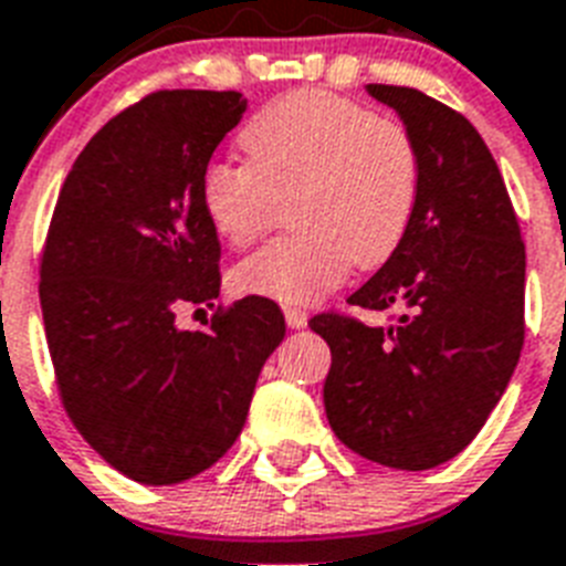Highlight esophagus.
I'll list each match as a JSON object with an SVG mask.
<instances>
[{
  "mask_svg": "<svg viewBox=\"0 0 566 566\" xmlns=\"http://www.w3.org/2000/svg\"><path fill=\"white\" fill-rule=\"evenodd\" d=\"M284 319H287V325H291V328H305L307 325V314L305 311H302V307H284Z\"/></svg>",
  "mask_w": 566,
  "mask_h": 566,
  "instance_id": "1",
  "label": "esophagus"
}]
</instances>
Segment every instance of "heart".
I'll use <instances>...</instances> for the list:
<instances>
[{"instance_id":"b5f03b06","label":"heart","mask_w":566,"mask_h":566,"mask_svg":"<svg viewBox=\"0 0 566 566\" xmlns=\"http://www.w3.org/2000/svg\"><path fill=\"white\" fill-rule=\"evenodd\" d=\"M243 165L211 163L200 209L211 232L243 250L282 218L291 232L243 259V296L307 305L357 270H378L401 250L416 218L421 163L401 122L325 90L270 101L243 124Z\"/></svg>"}]
</instances>
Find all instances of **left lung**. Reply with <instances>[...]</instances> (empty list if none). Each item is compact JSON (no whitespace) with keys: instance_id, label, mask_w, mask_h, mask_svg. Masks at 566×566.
I'll list each match as a JSON object with an SVG mask.
<instances>
[{"instance_id":"left-lung-1","label":"left lung","mask_w":566,"mask_h":566,"mask_svg":"<svg viewBox=\"0 0 566 566\" xmlns=\"http://www.w3.org/2000/svg\"><path fill=\"white\" fill-rule=\"evenodd\" d=\"M410 130L421 163L412 227L348 305L389 325L316 314L328 343L325 412L346 448L427 471L474 442L523 348L526 247L506 182L476 127L410 86L369 84Z\"/></svg>"}]
</instances>
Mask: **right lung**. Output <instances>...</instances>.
Returning a JSON list of instances; mask_svg holds the SVG:
<instances>
[{"label":"right lung","mask_w":566,"mask_h":566,"mask_svg":"<svg viewBox=\"0 0 566 566\" xmlns=\"http://www.w3.org/2000/svg\"><path fill=\"white\" fill-rule=\"evenodd\" d=\"M241 92L159 90L90 139L60 188L40 305L60 401L109 465L145 485L211 468L241 433L261 366L284 339L273 298L243 296L209 331L182 305L220 293L200 177Z\"/></svg>","instance_id":"1"}]
</instances>
